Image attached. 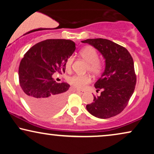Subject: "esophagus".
I'll return each instance as SVG.
<instances>
[{"label": "esophagus", "mask_w": 154, "mask_h": 154, "mask_svg": "<svg viewBox=\"0 0 154 154\" xmlns=\"http://www.w3.org/2000/svg\"><path fill=\"white\" fill-rule=\"evenodd\" d=\"M75 91L77 92H79V93H81V94H83L84 93V91L83 90H75Z\"/></svg>", "instance_id": "esophagus-1"}]
</instances>
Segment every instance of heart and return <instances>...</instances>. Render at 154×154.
<instances>
[{
	"label": "heart",
	"mask_w": 154,
	"mask_h": 154,
	"mask_svg": "<svg viewBox=\"0 0 154 154\" xmlns=\"http://www.w3.org/2000/svg\"><path fill=\"white\" fill-rule=\"evenodd\" d=\"M80 55L86 62L88 63V71H89L94 75H98L102 73L103 64L100 60H98V54L93 48L87 46L83 48L80 51ZM72 63L73 59L71 57L66 60V69L67 70H70L72 66ZM68 81L73 87L81 90L83 89L87 84L90 83L91 78L88 75H74L69 77Z\"/></svg>",
	"instance_id": "obj_1"
}]
</instances>
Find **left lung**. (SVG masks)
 Segmentation results:
<instances>
[{
	"instance_id": "left-lung-1",
	"label": "left lung",
	"mask_w": 154,
	"mask_h": 154,
	"mask_svg": "<svg viewBox=\"0 0 154 154\" xmlns=\"http://www.w3.org/2000/svg\"><path fill=\"white\" fill-rule=\"evenodd\" d=\"M95 48L105 60V69L94 83L100 96H94L93 102L86 109L99 119H109L123 111L133 94L136 74L131 54L123 46L104 38L87 39L81 41Z\"/></svg>"
}]
</instances>
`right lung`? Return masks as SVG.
Wrapping results in <instances>:
<instances>
[{
	"label": "right lung",
	"instance_id": "right-lung-1",
	"mask_svg": "<svg viewBox=\"0 0 154 154\" xmlns=\"http://www.w3.org/2000/svg\"><path fill=\"white\" fill-rule=\"evenodd\" d=\"M75 50L71 40L48 39L35 44L24 55L19 81L26 102L38 114L52 115L64 106L70 85L57 83L52 75L65 72L66 60Z\"/></svg>",
	"mask_w": 154,
	"mask_h": 154
}]
</instances>
